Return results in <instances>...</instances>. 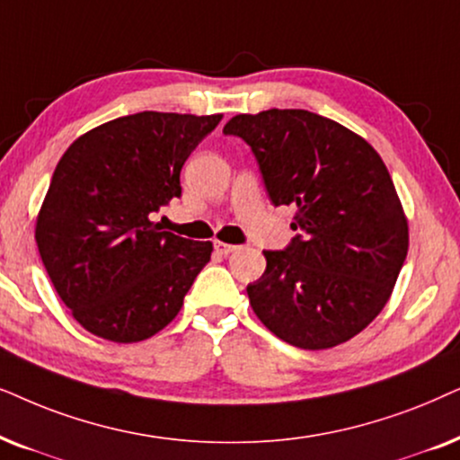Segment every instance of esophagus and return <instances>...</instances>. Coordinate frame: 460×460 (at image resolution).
Segmentation results:
<instances>
[{
  "label": "esophagus",
  "instance_id": "1",
  "mask_svg": "<svg viewBox=\"0 0 460 460\" xmlns=\"http://www.w3.org/2000/svg\"><path fill=\"white\" fill-rule=\"evenodd\" d=\"M214 248H217V252L223 256H229L231 252H235V250H240V246H234V243H225V242H217L214 243Z\"/></svg>",
  "mask_w": 460,
  "mask_h": 460
}]
</instances>
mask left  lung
<instances>
[{
    "label": "left lung",
    "instance_id": "left-lung-1",
    "mask_svg": "<svg viewBox=\"0 0 460 460\" xmlns=\"http://www.w3.org/2000/svg\"><path fill=\"white\" fill-rule=\"evenodd\" d=\"M275 206H296V237L265 250L248 284L254 314L278 339L330 349L359 334L387 305L408 254V220L378 153L362 137L305 109L235 115Z\"/></svg>",
    "mask_w": 460,
    "mask_h": 460
}]
</instances>
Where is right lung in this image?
Returning <instances> with one entry per match:
<instances>
[{"label": "right lung", "mask_w": 460, "mask_h": 460, "mask_svg": "<svg viewBox=\"0 0 460 460\" xmlns=\"http://www.w3.org/2000/svg\"><path fill=\"white\" fill-rule=\"evenodd\" d=\"M223 115L143 111L85 132L60 157L35 225L60 301L88 332L138 342L179 315L212 242L159 231L181 170Z\"/></svg>", "instance_id": "obj_1"}]
</instances>
